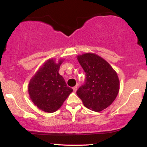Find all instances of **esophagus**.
Wrapping results in <instances>:
<instances>
[{
    "label": "esophagus",
    "instance_id": "34e87169",
    "mask_svg": "<svg viewBox=\"0 0 147 147\" xmlns=\"http://www.w3.org/2000/svg\"><path fill=\"white\" fill-rule=\"evenodd\" d=\"M72 89H73V91L74 92H76L77 90V86H74L73 88H72Z\"/></svg>",
    "mask_w": 147,
    "mask_h": 147
}]
</instances>
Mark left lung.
I'll return each instance as SVG.
<instances>
[{"label": "left lung", "instance_id": "left-lung-1", "mask_svg": "<svg viewBox=\"0 0 147 147\" xmlns=\"http://www.w3.org/2000/svg\"><path fill=\"white\" fill-rule=\"evenodd\" d=\"M77 60L85 72L86 80L77 90V95L87 109L102 111L113 102L119 92L117 72L95 54L85 53L77 56Z\"/></svg>", "mask_w": 147, "mask_h": 147}]
</instances>
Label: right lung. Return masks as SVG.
Segmentation results:
<instances>
[{
	"label": "right lung",
	"mask_w": 147,
	"mask_h": 147,
	"mask_svg": "<svg viewBox=\"0 0 147 147\" xmlns=\"http://www.w3.org/2000/svg\"><path fill=\"white\" fill-rule=\"evenodd\" d=\"M63 61L60 59L55 63L53 59L46 61L32 77L28 85L30 99L34 105L46 113L57 111L73 91L59 73Z\"/></svg>",
	"instance_id": "obj_1"
}]
</instances>
